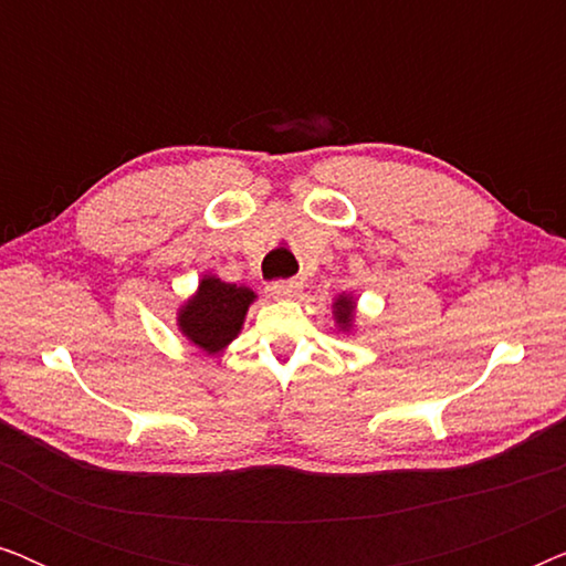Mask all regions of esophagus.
Returning <instances> with one entry per match:
<instances>
[{"mask_svg": "<svg viewBox=\"0 0 566 566\" xmlns=\"http://www.w3.org/2000/svg\"><path fill=\"white\" fill-rule=\"evenodd\" d=\"M268 293L273 298H281V301H296V298H301V293H304V285H301L298 281L270 283L268 285Z\"/></svg>", "mask_w": 566, "mask_h": 566, "instance_id": "obj_1", "label": "esophagus"}]
</instances>
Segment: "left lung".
I'll return each instance as SVG.
<instances>
[{
    "instance_id": "left-lung-1",
    "label": "left lung",
    "mask_w": 566,
    "mask_h": 566,
    "mask_svg": "<svg viewBox=\"0 0 566 566\" xmlns=\"http://www.w3.org/2000/svg\"><path fill=\"white\" fill-rule=\"evenodd\" d=\"M355 314H358V298H355V293H339L332 301V319H335V327L343 335H353L355 332Z\"/></svg>"
}]
</instances>
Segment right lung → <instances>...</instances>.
I'll use <instances>...</instances> for the list:
<instances>
[{
    "mask_svg": "<svg viewBox=\"0 0 566 566\" xmlns=\"http://www.w3.org/2000/svg\"><path fill=\"white\" fill-rule=\"evenodd\" d=\"M258 301V293L247 285L227 283L219 275L206 273L177 308V329L188 345L213 358L221 355L239 337L247 312Z\"/></svg>",
    "mask_w": 566,
    "mask_h": 566,
    "instance_id": "right-lung-1",
    "label": "right lung"
}]
</instances>
